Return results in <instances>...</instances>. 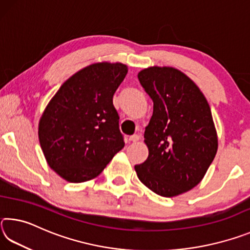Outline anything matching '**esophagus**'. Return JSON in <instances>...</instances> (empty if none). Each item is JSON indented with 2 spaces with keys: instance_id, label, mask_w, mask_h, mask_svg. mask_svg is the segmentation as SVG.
<instances>
[{
  "instance_id": "obj_1",
  "label": "esophagus",
  "mask_w": 250,
  "mask_h": 250,
  "mask_svg": "<svg viewBox=\"0 0 250 250\" xmlns=\"http://www.w3.org/2000/svg\"><path fill=\"white\" fill-rule=\"evenodd\" d=\"M140 134H133V135H131V137L129 138V141H131V142H137V141H139L140 140Z\"/></svg>"
}]
</instances>
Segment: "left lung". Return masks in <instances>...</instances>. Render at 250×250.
I'll list each match as a JSON object with an SVG mask.
<instances>
[{
  "mask_svg": "<svg viewBox=\"0 0 250 250\" xmlns=\"http://www.w3.org/2000/svg\"><path fill=\"white\" fill-rule=\"evenodd\" d=\"M138 78L153 101V115L145 131L149 156L135 172L158 195H180L200 183L216 155L209 104L195 83L173 67H149Z\"/></svg>",
  "mask_w": 250,
  "mask_h": 250,
  "instance_id": "1",
  "label": "left lung"
}]
</instances>
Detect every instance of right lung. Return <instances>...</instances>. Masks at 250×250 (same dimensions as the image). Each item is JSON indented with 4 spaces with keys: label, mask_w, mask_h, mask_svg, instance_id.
I'll use <instances>...</instances> for the list:
<instances>
[{
    "label": "right lung",
    "mask_w": 250,
    "mask_h": 250,
    "mask_svg": "<svg viewBox=\"0 0 250 250\" xmlns=\"http://www.w3.org/2000/svg\"><path fill=\"white\" fill-rule=\"evenodd\" d=\"M126 73L121 62L84 67L45 108L39 124L41 147L50 168L64 180L95 179L125 146L112 98Z\"/></svg>",
    "instance_id": "obj_1"
}]
</instances>
